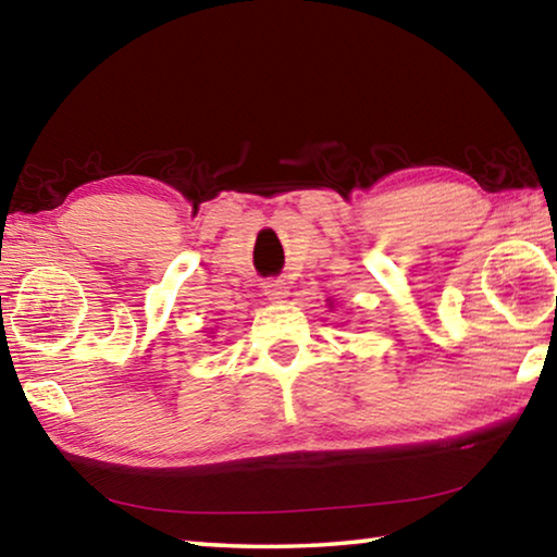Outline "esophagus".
<instances>
[{"label": "esophagus", "instance_id": "obj_1", "mask_svg": "<svg viewBox=\"0 0 557 557\" xmlns=\"http://www.w3.org/2000/svg\"><path fill=\"white\" fill-rule=\"evenodd\" d=\"M262 292H265L268 299L282 301L289 295V287H287L285 280H268V282H262Z\"/></svg>", "mask_w": 557, "mask_h": 557}]
</instances>
